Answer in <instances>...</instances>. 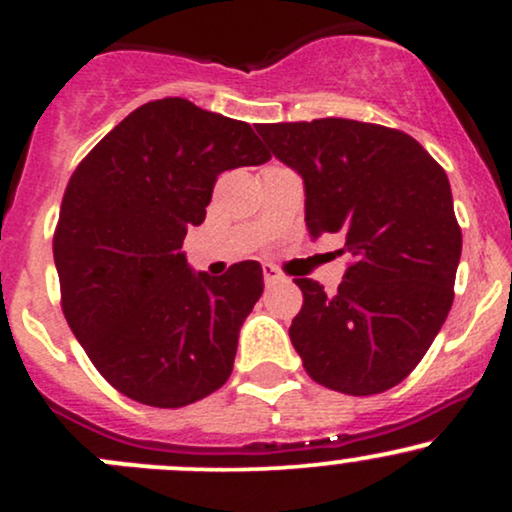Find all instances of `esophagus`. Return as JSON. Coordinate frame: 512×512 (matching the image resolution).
<instances>
[{
	"instance_id": "1",
	"label": "esophagus",
	"mask_w": 512,
	"mask_h": 512,
	"mask_svg": "<svg viewBox=\"0 0 512 512\" xmlns=\"http://www.w3.org/2000/svg\"><path fill=\"white\" fill-rule=\"evenodd\" d=\"M262 274H264V284H267V286L279 284V281H284V274H281L279 269L274 267V264H264Z\"/></svg>"
}]
</instances>
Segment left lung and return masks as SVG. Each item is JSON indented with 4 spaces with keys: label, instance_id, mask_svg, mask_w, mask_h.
<instances>
[{
    "label": "left lung",
    "instance_id": "obj_1",
    "mask_svg": "<svg viewBox=\"0 0 512 512\" xmlns=\"http://www.w3.org/2000/svg\"><path fill=\"white\" fill-rule=\"evenodd\" d=\"M305 185L310 236L342 233L349 269L337 293L296 279L289 334L315 383L378 395L416 368L455 298L462 231L445 170L409 134L322 117L257 125Z\"/></svg>",
    "mask_w": 512,
    "mask_h": 512
}]
</instances>
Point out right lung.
Listing matches in <instances>:
<instances>
[{
  "instance_id": "obj_1",
  "label": "right lung",
  "mask_w": 512,
  "mask_h": 512,
  "mask_svg": "<svg viewBox=\"0 0 512 512\" xmlns=\"http://www.w3.org/2000/svg\"><path fill=\"white\" fill-rule=\"evenodd\" d=\"M269 158L248 122L163 98L129 113L76 166L52 240L62 310L117 392L178 409L228 380L262 267L195 274L180 248L223 170Z\"/></svg>"
}]
</instances>
